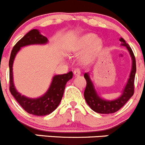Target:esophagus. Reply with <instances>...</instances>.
I'll use <instances>...</instances> for the list:
<instances>
[{"instance_id": "34e87169", "label": "esophagus", "mask_w": 145, "mask_h": 145, "mask_svg": "<svg viewBox=\"0 0 145 145\" xmlns=\"http://www.w3.org/2000/svg\"><path fill=\"white\" fill-rule=\"evenodd\" d=\"M74 74L75 76L80 75V74H81V71H80L79 68H76V69L74 71Z\"/></svg>"}]
</instances>
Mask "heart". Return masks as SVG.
Wrapping results in <instances>:
<instances>
[{
  "label": "heart",
  "instance_id": "heart-1",
  "mask_svg": "<svg viewBox=\"0 0 145 145\" xmlns=\"http://www.w3.org/2000/svg\"><path fill=\"white\" fill-rule=\"evenodd\" d=\"M101 46H102V41L100 39L95 38L94 34L89 33L79 37L73 43L71 50L74 52H77L85 49L89 47L86 56L87 57H91L97 51H99Z\"/></svg>",
  "mask_w": 145,
  "mask_h": 145
}]
</instances>
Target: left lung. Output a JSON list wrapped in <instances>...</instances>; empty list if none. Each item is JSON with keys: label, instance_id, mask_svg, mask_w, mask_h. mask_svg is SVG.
Instances as JSON below:
<instances>
[{"label": "left lung", "instance_id": "1", "mask_svg": "<svg viewBox=\"0 0 145 145\" xmlns=\"http://www.w3.org/2000/svg\"><path fill=\"white\" fill-rule=\"evenodd\" d=\"M119 40L121 42V45L124 46L127 48L132 58V61H133L130 77H129L127 84L123 89L121 97H119L116 99L112 100V101L103 99L98 95L96 91L94 84H93L91 80H90L88 73H85L84 74V77L87 82V85H86V88L84 92V99H85L86 102L88 104L89 106L93 111L99 113V114H108L116 112L125 104V103L131 98V97L134 94V82L136 72L135 58L134 54L128 44H127L123 38L119 39Z\"/></svg>", "mask_w": 145, "mask_h": 145}]
</instances>
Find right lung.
Segmentation results:
<instances>
[{
	"instance_id": "obj_1",
	"label": "right lung",
	"mask_w": 145,
	"mask_h": 145,
	"mask_svg": "<svg viewBox=\"0 0 145 145\" xmlns=\"http://www.w3.org/2000/svg\"><path fill=\"white\" fill-rule=\"evenodd\" d=\"M48 42V39L40 34L37 29H32L17 42L11 51L9 61L10 91L20 105L27 113L34 116H46L51 114L58 107L62 99L65 84L72 78V72L67 74H57L53 77L52 82L48 91L37 99L27 98L21 95L16 90L12 77V65L15 56L21 47L31 44H44Z\"/></svg>"
}]
</instances>
